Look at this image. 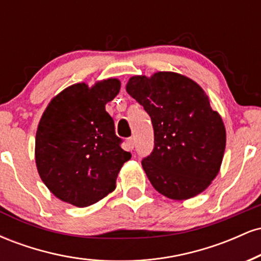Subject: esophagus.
Here are the masks:
<instances>
[{"label":"esophagus","instance_id":"esophagus-1","mask_svg":"<svg viewBox=\"0 0 261 261\" xmlns=\"http://www.w3.org/2000/svg\"><path fill=\"white\" fill-rule=\"evenodd\" d=\"M126 145H127L128 149H134V147H135V140L133 139V137H130V139L126 140Z\"/></svg>","mask_w":261,"mask_h":261}]
</instances>
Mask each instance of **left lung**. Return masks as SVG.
I'll return each instance as SVG.
<instances>
[{
    "label": "left lung",
    "mask_w": 261,
    "mask_h": 261,
    "mask_svg": "<svg viewBox=\"0 0 261 261\" xmlns=\"http://www.w3.org/2000/svg\"><path fill=\"white\" fill-rule=\"evenodd\" d=\"M126 92L153 125V152L142 161L153 188L172 200L201 194L220 172L226 148L223 120L205 91L184 74L160 71L133 76Z\"/></svg>",
    "instance_id": "left-lung-1"
}]
</instances>
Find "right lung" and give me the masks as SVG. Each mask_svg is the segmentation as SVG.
<instances>
[{"label":"right lung","instance_id":"obj_1","mask_svg":"<svg viewBox=\"0 0 261 261\" xmlns=\"http://www.w3.org/2000/svg\"><path fill=\"white\" fill-rule=\"evenodd\" d=\"M120 81L76 83L50 100L35 136V163L41 180L61 201L87 207L115 190L116 178L131 158L120 147L107 103Z\"/></svg>","mask_w":261,"mask_h":261}]
</instances>
